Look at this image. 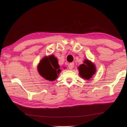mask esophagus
Returning a JSON list of instances; mask_svg holds the SVG:
<instances>
[{
	"label": "esophagus",
	"instance_id": "obj_1",
	"mask_svg": "<svg viewBox=\"0 0 127 127\" xmlns=\"http://www.w3.org/2000/svg\"><path fill=\"white\" fill-rule=\"evenodd\" d=\"M74 67V63H70L68 65V67L69 69H70V70H72L73 69V67Z\"/></svg>",
	"mask_w": 127,
	"mask_h": 127
}]
</instances>
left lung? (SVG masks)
<instances>
[{
    "instance_id": "obj_1",
    "label": "left lung",
    "mask_w": 127,
    "mask_h": 127,
    "mask_svg": "<svg viewBox=\"0 0 127 127\" xmlns=\"http://www.w3.org/2000/svg\"><path fill=\"white\" fill-rule=\"evenodd\" d=\"M79 75L83 79L89 80L96 72V67L94 64L87 60L84 61V64L79 66Z\"/></svg>"
}]
</instances>
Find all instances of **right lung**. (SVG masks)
<instances>
[{"instance_id":"obj_1","label":"right lung","mask_w":127,"mask_h":127,"mask_svg":"<svg viewBox=\"0 0 127 127\" xmlns=\"http://www.w3.org/2000/svg\"><path fill=\"white\" fill-rule=\"evenodd\" d=\"M57 58L51 55L45 57L40 61L38 65V72L45 79L49 81H54L58 77L61 69Z\"/></svg>"}]
</instances>
